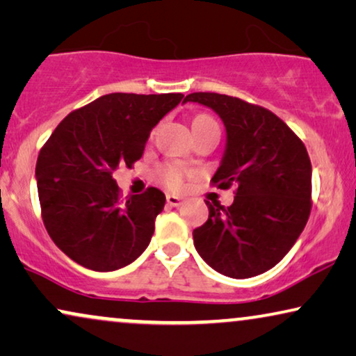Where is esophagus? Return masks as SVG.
Segmentation results:
<instances>
[{"label":"esophagus","mask_w":356,"mask_h":356,"mask_svg":"<svg viewBox=\"0 0 356 356\" xmlns=\"http://www.w3.org/2000/svg\"><path fill=\"white\" fill-rule=\"evenodd\" d=\"M165 200H168V205L170 207H181L184 205V198L182 197H177V195H169L165 197Z\"/></svg>","instance_id":"obj_1"}]
</instances>
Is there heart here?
Returning <instances> with one entry per match:
<instances>
[{"label": "heart", "mask_w": 356, "mask_h": 356, "mask_svg": "<svg viewBox=\"0 0 356 356\" xmlns=\"http://www.w3.org/2000/svg\"><path fill=\"white\" fill-rule=\"evenodd\" d=\"M191 125L195 138L203 134H207V131H218V134H220V127H218L216 120L211 115H208V113H198V115L192 118ZM191 175V169H187L186 165L179 163H172V161L159 164L158 168L154 169L156 181H158L161 186L168 187L169 191H181Z\"/></svg>", "instance_id": "obj_1"}]
</instances>
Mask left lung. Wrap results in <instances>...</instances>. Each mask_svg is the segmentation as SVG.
I'll list each match as a JSON object with an SVG mask.
<instances>
[{
	"label": "left lung",
	"instance_id": "8db88e82",
	"mask_svg": "<svg viewBox=\"0 0 356 356\" xmlns=\"http://www.w3.org/2000/svg\"><path fill=\"white\" fill-rule=\"evenodd\" d=\"M221 117L227 143L211 186L236 187L231 207L207 202L208 220L193 229L202 259L226 277L250 278L275 267L305 229L312 207L311 159L300 136L257 104L193 92Z\"/></svg>",
	"mask_w": 356,
	"mask_h": 356
}]
</instances>
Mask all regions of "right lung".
Instances as JSON below:
<instances>
[{"mask_svg":"<svg viewBox=\"0 0 356 356\" xmlns=\"http://www.w3.org/2000/svg\"><path fill=\"white\" fill-rule=\"evenodd\" d=\"M184 94L113 92L70 112L42 146L35 165L47 233L76 264L112 272L148 248L165 197L156 187L127 197L113 181L134 168L153 127Z\"/></svg>","mask_w":356,"mask_h":356,"instance_id":"right-lung-1","label":"right lung"}]
</instances>
